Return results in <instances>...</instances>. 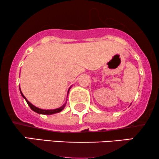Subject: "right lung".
<instances>
[{
  "label": "right lung",
  "instance_id": "right-lung-1",
  "mask_svg": "<svg viewBox=\"0 0 159 159\" xmlns=\"http://www.w3.org/2000/svg\"><path fill=\"white\" fill-rule=\"evenodd\" d=\"M19 89H20V88H19ZM70 89H69L68 91V92H69V90H70ZM20 94H21V96L23 97V98L26 100V102H27L28 106L30 107V109L33 110V111H35V112H36L38 114H42V115H53V114L60 112L61 111H62V110L64 109V108L65 107V105H66V102H67V100H66V102H65V103L61 106V107L58 108V109H39V108H38V107H36V106H33V104L30 103V102L28 101V100H27V98H26L25 97H24V95L22 94L21 91H20Z\"/></svg>",
  "mask_w": 159,
  "mask_h": 159
}]
</instances>
